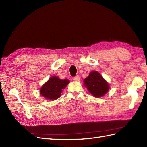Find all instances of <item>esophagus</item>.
Here are the masks:
<instances>
[{"label": "esophagus", "instance_id": "esophagus-1", "mask_svg": "<svg viewBox=\"0 0 147 147\" xmlns=\"http://www.w3.org/2000/svg\"><path fill=\"white\" fill-rule=\"evenodd\" d=\"M73 79H74V80H75V81H79L80 80V76H79V75H76V76H75L74 77Z\"/></svg>", "mask_w": 147, "mask_h": 147}]
</instances>
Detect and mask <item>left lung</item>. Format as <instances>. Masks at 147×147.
Here are the masks:
<instances>
[{"mask_svg": "<svg viewBox=\"0 0 147 147\" xmlns=\"http://www.w3.org/2000/svg\"><path fill=\"white\" fill-rule=\"evenodd\" d=\"M85 86L96 97L104 96L109 89V86L103 77L97 71H92L84 80Z\"/></svg>", "mask_w": 147, "mask_h": 147, "instance_id": "left-lung-1", "label": "left lung"}]
</instances>
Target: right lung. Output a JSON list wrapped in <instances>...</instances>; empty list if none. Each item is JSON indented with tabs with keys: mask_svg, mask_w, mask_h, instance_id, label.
<instances>
[{
	"mask_svg": "<svg viewBox=\"0 0 147 147\" xmlns=\"http://www.w3.org/2000/svg\"><path fill=\"white\" fill-rule=\"evenodd\" d=\"M69 82L67 80H60L56 76H53L40 89L41 95L48 100H56L61 96L62 90Z\"/></svg>",
	"mask_w": 147,
	"mask_h": 147,
	"instance_id": "1",
	"label": "right lung"
}]
</instances>
